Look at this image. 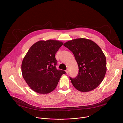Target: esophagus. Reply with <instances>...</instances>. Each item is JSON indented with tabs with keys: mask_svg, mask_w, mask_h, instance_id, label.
Segmentation results:
<instances>
[{
	"mask_svg": "<svg viewBox=\"0 0 123 123\" xmlns=\"http://www.w3.org/2000/svg\"><path fill=\"white\" fill-rule=\"evenodd\" d=\"M66 73L67 74H68V73H69V70L68 69H67L66 71Z\"/></svg>",
	"mask_w": 123,
	"mask_h": 123,
	"instance_id": "obj_1",
	"label": "esophagus"
}]
</instances>
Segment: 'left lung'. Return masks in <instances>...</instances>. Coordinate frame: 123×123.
<instances>
[{
    "label": "left lung",
    "instance_id": "left-lung-1",
    "mask_svg": "<svg viewBox=\"0 0 123 123\" xmlns=\"http://www.w3.org/2000/svg\"><path fill=\"white\" fill-rule=\"evenodd\" d=\"M64 46L74 55L79 72L74 78L69 77L76 89L82 92L91 91L100 84L107 71L106 58L99 46L91 40L77 38Z\"/></svg>",
    "mask_w": 123,
    "mask_h": 123
}]
</instances>
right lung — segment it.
Returning <instances> with one entry per match:
<instances>
[{"label": "right lung", "mask_w": 123, "mask_h": 123, "mask_svg": "<svg viewBox=\"0 0 123 123\" xmlns=\"http://www.w3.org/2000/svg\"><path fill=\"white\" fill-rule=\"evenodd\" d=\"M63 44L55 40H41L30 48L21 65L23 77L33 91L47 94L53 91L66 72L56 68L55 54Z\"/></svg>", "instance_id": "add662e5"}]
</instances>
